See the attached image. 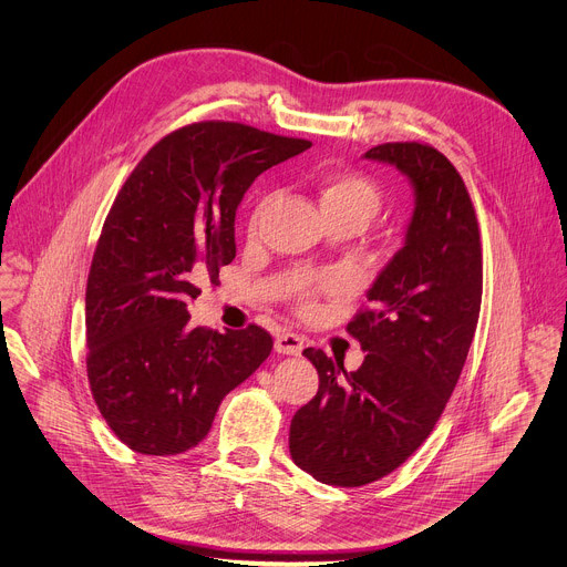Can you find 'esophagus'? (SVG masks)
I'll return each instance as SVG.
<instances>
[{
  "label": "esophagus",
  "instance_id": "esophagus-1",
  "mask_svg": "<svg viewBox=\"0 0 567 567\" xmlns=\"http://www.w3.org/2000/svg\"><path fill=\"white\" fill-rule=\"evenodd\" d=\"M305 348V341L302 337L298 334H291V332H285V334H278L276 337V352L278 354H291V357H298Z\"/></svg>",
  "mask_w": 567,
  "mask_h": 567
}]
</instances>
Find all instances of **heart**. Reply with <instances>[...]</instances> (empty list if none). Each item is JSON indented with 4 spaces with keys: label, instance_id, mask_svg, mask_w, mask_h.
Listing matches in <instances>:
<instances>
[{
    "label": "heart",
    "instance_id": "heart-1",
    "mask_svg": "<svg viewBox=\"0 0 567 567\" xmlns=\"http://www.w3.org/2000/svg\"><path fill=\"white\" fill-rule=\"evenodd\" d=\"M318 197H320V208L326 213V217H352L359 219L363 226L377 215L381 206V195L379 188L363 175L359 173H348V171H337V173H326L318 179ZM271 204V195L262 197L260 204L254 210L251 217V228H256L267 213ZM341 282L337 278H328L322 282V287H339Z\"/></svg>",
    "mask_w": 567,
    "mask_h": 567
}]
</instances>
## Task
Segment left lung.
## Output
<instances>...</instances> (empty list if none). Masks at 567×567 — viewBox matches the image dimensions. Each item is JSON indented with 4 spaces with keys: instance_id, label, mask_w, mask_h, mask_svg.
Listing matches in <instances>:
<instances>
[{
    "instance_id": "8db88e82",
    "label": "left lung",
    "mask_w": 567,
    "mask_h": 567,
    "mask_svg": "<svg viewBox=\"0 0 567 567\" xmlns=\"http://www.w3.org/2000/svg\"><path fill=\"white\" fill-rule=\"evenodd\" d=\"M411 182L401 249L368 289L348 332L365 352L354 372L322 350L302 354L318 392L293 415L291 460L316 480L361 487L406 462L431 435L464 368L482 300V249L471 197L431 145L383 143L363 154Z\"/></svg>"
}]
</instances>
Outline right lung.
Here are the masks:
<instances>
[{"mask_svg": "<svg viewBox=\"0 0 567 567\" xmlns=\"http://www.w3.org/2000/svg\"><path fill=\"white\" fill-rule=\"evenodd\" d=\"M307 147L239 123H195L161 138L116 195L85 293L87 377L132 451L197 446L221 399L271 354L258 326L190 328L188 302L233 262L235 213L251 184Z\"/></svg>", "mask_w": 567, "mask_h": 567, "instance_id": "1", "label": "right lung"}]
</instances>
